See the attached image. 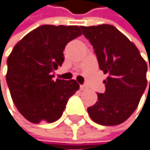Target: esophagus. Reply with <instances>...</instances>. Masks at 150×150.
<instances>
[{
    "label": "esophagus",
    "instance_id": "1",
    "mask_svg": "<svg viewBox=\"0 0 150 150\" xmlns=\"http://www.w3.org/2000/svg\"><path fill=\"white\" fill-rule=\"evenodd\" d=\"M79 88H80V90H81V91H83V90H86V89H87V87L85 86V85H80V86H79Z\"/></svg>",
    "mask_w": 150,
    "mask_h": 150
}]
</instances>
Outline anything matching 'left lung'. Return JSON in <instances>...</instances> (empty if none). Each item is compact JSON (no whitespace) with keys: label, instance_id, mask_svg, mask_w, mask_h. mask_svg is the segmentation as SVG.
<instances>
[{"label":"left lung","instance_id":"left-lung-1","mask_svg":"<svg viewBox=\"0 0 150 150\" xmlns=\"http://www.w3.org/2000/svg\"><path fill=\"white\" fill-rule=\"evenodd\" d=\"M80 28L93 46L100 69L108 74L105 92L98 93V101L88 107V114L98 125H120L135 111L146 90L147 65L136 46L114 25Z\"/></svg>","mask_w":150,"mask_h":150}]
</instances>
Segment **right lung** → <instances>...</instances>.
Listing matches in <instances>:
<instances>
[{"instance_id": "right-lung-1", "label": "right lung", "mask_w": 150, "mask_h": 150, "mask_svg": "<svg viewBox=\"0 0 150 150\" xmlns=\"http://www.w3.org/2000/svg\"><path fill=\"white\" fill-rule=\"evenodd\" d=\"M77 25H43L21 39L7 58L6 82L18 111L33 123L53 122L79 89L74 79H52L64 62L63 50L80 36Z\"/></svg>"}]
</instances>
